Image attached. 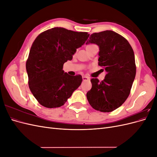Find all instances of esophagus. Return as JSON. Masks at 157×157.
<instances>
[{"mask_svg":"<svg viewBox=\"0 0 157 157\" xmlns=\"http://www.w3.org/2000/svg\"><path fill=\"white\" fill-rule=\"evenodd\" d=\"M82 80L84 81H87V80H90V78L86 77V76H84V77H82Z\"/></svg>","mask_w":157,"mask_h":157,"instance_id":"34e87169","label":"esophagus"}]
</instances>
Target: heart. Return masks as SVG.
I'll list each match as a JSON object with an SVG mask.
<instances>
[{
    "mask_svg": "<svg viewBox=\"0 0 157 157\" xmlns=\"http://www.w3.org/2000/svg\"><path fill=\"white\" fill-rule=\"evenodd\" d=\"M91 45H92V44H88V45L86 46V48H87V47H89V46H91Z\"/></svg>",
    "mask_w": 157,
    "mask_h": 157,
    "instance_id": "obj_1",
    "label": "heart"
}]
</instances>
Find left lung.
I'll return each mask as SVG.
<instances>
[{
	"instance_id": "obj_1",
	"label": "left lung",
	"mask_w": 157,
	"mask_h": 157,
	"mask_svg": "<svg viewBox=\"0 0 157 157\" xmlns=\"http://www.w3.org/2000/svg\"><path fill=\"white\" fill-rule=\"evenodd\" d=\"M88 43L99 47L98 65L106 71L102 81L92 78V88L86 94L94 109L111 112L121 107L129 96L136 73L134 53L128 41L113 31L94 33Z\"/></svg>"
}]
</instances>
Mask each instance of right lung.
I'll return each mask as SVG.
<instances>
[{
    "mask_svg": "<svg viewBox=\"0 0 157 157\" xmlns=\"http://www.w3.org/2000/svg\"><path fill=\"white\" fill-rule=\"evenodd\" d=\"M87 32L63 27L48 29L33 42L26 61L28 84L41 105L56 108L63 105L82 81V76L64 73V63L71 60L77 48L88 39Z\"/></svg>",
    "mask_w": 157,
    "mask_h": 157,
    "instance_id": "1",
    "label": "right lung"
}]
</instances>
